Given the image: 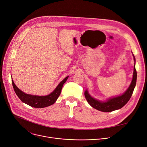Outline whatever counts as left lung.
<instances>
[{"label":"left lung","instance_id":"1","mask_svg":"<svg viewBox=\"0 0 147 147\" xmlns=\"http://www.w3.org/2000/svg\"><path fill=\"white\" fill-rule=\"evenodd\" d=\"M134 57V60L135 61V58ZM137 73L134 65V71L132 81L127 90L123 95L111 98L108 100L106 102H101L98 101V100L93 98L89 94L88 92L86 90L84 92V96L87 100L88 102L94 109L101 111L102 112H111L114 110L120 109L123 106L125 105L127 102L129 101L130 98L132 96L134 88L136 86V83Z\"/></svg>","mask_w":147,"mask_h":147}]
</instances>
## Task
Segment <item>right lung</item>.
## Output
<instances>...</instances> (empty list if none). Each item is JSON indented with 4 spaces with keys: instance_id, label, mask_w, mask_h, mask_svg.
<instances>
[{
    "instance_id": "right-lung-1",
    "label": "right lung",
    "mask_w": 147,
    "mask_h": 147,
    "mask_svg": "<svg viewBox=\"0 0 147 147\" xmlns=\"http://www.w3.org/2000/svg\"><path fill=\"white\" fill-rule=\"evenodd\" d=\"M68 78V76L66 77L63 81L60 82L56 89L51 94L46 96H36L26 94L16 86L13 80H12V83L15 94L22 102L34 108H44L50 106L55 102L60 95L63 84L67 81Z\"/></svg>"
}]
</instances>
